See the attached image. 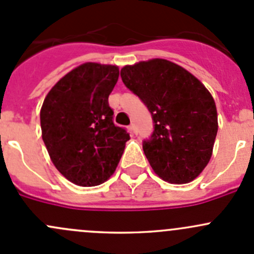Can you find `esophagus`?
<instances>
[{
    "label": "esophagus",
    "mask_w": 254,
    "mask_h": 254,
    "mask_svg": "<svg viewBox=\"0 0 254 254\" xmlns=\"http://www.w3.org/2000/svg\"><path fill=\"white\" fill-rule=\"evenodd\" d=\"M129 130H130V132H131V134H136L137 132V129H136V125L135 124H130V127H129Z\"/></svg>",
    "instance_id": "esophagus-1"
}]
</instances>
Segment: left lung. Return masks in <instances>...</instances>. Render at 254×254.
Segmentation results:
<instances>
[{
	"label": "left lung",
	"mask_w": 254,
	"mask_h": 254,
	"mask_svg": "<svg viewBox=\"0 0 254 254\" xmlns=\"http://www.w3.org/2000/svg\"><path fill=\"white\" fill-rule=\"evenodd\" d=\"M120 76L152 114L155 130L142 148L153 172L168 183L194 181L211 158L219 127L211 93L165 59L127 65Z\"/></svg>",
	"instance_id": "obj_1"
}]
</instances>
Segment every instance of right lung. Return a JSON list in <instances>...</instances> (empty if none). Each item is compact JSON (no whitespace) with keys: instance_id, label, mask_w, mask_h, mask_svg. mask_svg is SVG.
<instances>
[{"instance_id":"add662e5","label":"right lung","mask_w":254,"mask_h":254,"mask_svg":"<svg viewBox=\"0 0 254 254\" xmlns=\"http://www.w3.org/2000/svg\"><path fill=\"white\" fill-rule=\"evenodd\" d=\"M118 77V66L84 63L59 79L43 102V141L56 170L76 186L108 181L130 139L114 125L108 104Z\"/></svg>"}]
</instances>
